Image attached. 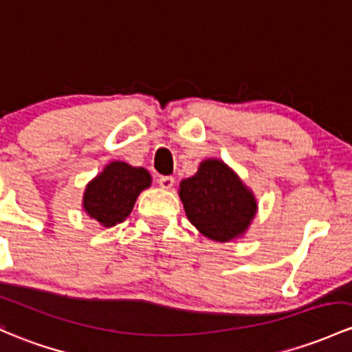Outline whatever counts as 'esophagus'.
<instances>
[{"label": "esophagus", "instance_id": "34e87169", "mask_svg": "<svg viewBox=\"0 0 352 352\" xmlns=\"http://www.w3.org/2000/svg\"><path fill=\"white\" fill-rule=\"evenodd\" d=\"M158 184H160L162 188H166V190H168V188H172L173 184H175V179H173V177H160V179H158Z\"/></svg>", "mask_w": 352, "mask_h": 352}]
</instances>
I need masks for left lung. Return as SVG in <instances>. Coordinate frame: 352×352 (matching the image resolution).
<instances>
[{
	"label": "left lung",
	"mask_w": 352,
	"mask_h": 352,
	"mask_svg": "<svg viewBox=\"0 0 352 352\" xmlns=\"http://www.w3.org/2000/svg\"><path fill=\"white\" fill-rule=\"evenodd\" d=\"M180 201L201 234L217 243L246 234L258 212L253 190L219 158H206L197 172L180 182Z\"/></svg>",
	"instance_id": "8db88e82"
}]
</instances>
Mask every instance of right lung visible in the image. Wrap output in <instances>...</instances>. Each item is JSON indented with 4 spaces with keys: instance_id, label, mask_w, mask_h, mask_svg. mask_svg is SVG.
Instances as JSON below:
<instances>
[{
    "instance_id": "add662e5",
    "label": "right lung",
    "mask_w": 352,
    "mask_h": 352,
    "mask_svg": "<svg viewBox=\"0 0 352 352\" xmlns=\"http://www.w3.org/2000/svg\"><path fill=\"white\" fill-rule=\"evenodd\" d=\"M150 186L151 175L143 166L109 162L86 186L82 210L102 228H113L126 219L138 195Z\"/></svg>"
}]
</instances>
